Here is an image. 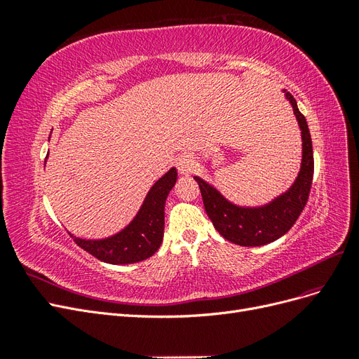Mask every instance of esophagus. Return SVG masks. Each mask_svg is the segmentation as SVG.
Here are the masks:
<instances>
[{
	"instance_id": "34e87169",
	"label": "esophagus",
	"mask_w": 359,
	"mask_h": 359,
	"mask_svg": "<svg viewBox=\"0 0 359 359\" xmlns=\"http://www.w3.org/2000/svg\"><path fill=\"white\" fill-rule=\"evenodd\" d=\"M177 168L182 175H187V173H191L194 168H196V161H194V157L191 154H182L177 160Z\"/></svg>"
}]
</instances>
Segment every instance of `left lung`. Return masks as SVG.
Instances as JSON below:
<instances>
[{
    "label": "left lung",
    "mask_w": 359,
    "mask_h": 359,
    "mask_svg": "<svg viewBox=\"0 0 359 359\" xmlns=\"http://www.w3.org/2000/svg\"><path fill=\"white\" fill-rule=\"evenodd\" d=\"M285 93L298 119L302 137L301 170L297 181L286 193L268 205L257 206V208H244V206L231 203L208 182L194 177L199 184L205 211L214 227L227 241L238 245L256 247L278 240L295 224L310 196L314 172L311 136L306 116L299 112L293 95L287 91Z\"/></svg>",
    "instance_id": "8db88e82"
}]
</instances>
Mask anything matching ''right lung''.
I'll use <instances>...</instances> for the list:
<instances>
[{"instance_id":"obj_1","label":"right lung","mask_w":359,"mask_h":359,"mask_svg":"<svg viewBox=\"0 0 359 359\" xmlns=\"http://www.w3.org/2000/svg\"><path fill=\"white\" fill-rule=\"evenodd\" d=\"M175 182L177 169L172 168L151 187L139 212L124 231L104 240H81L72 235L74 243L94 257L112 265L135 264L151 257L163 241L165 203Z\"/></svg>"}]
</instances>
